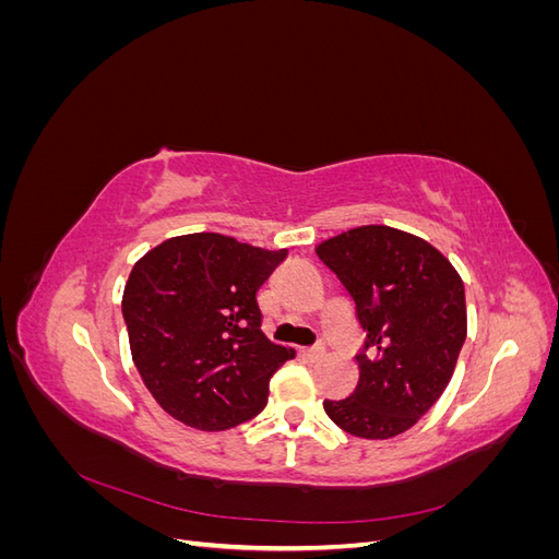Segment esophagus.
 <instances>
[{"instance_id":"esophagus-1","label":"esophagus","mask_w":559,"mask_h":559,"mask_svg":"<svg viewBox=\"0 0 559 559\" xmlns=\"http://www.w3.org/2000/svg\"><path fill=\"white\" fill-rule=\"evenodd\" d=\"M324 354H326V349L324 347H310V349H302V357L306 359H310V361H319V359H324Z\"/></svg>"}]
</instances>
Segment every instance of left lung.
Masks as SVG:
<instances>
[{"mask_svg": "<svg viewBox=\"0 0 559 559\" xmlns=\"http://www.w3.org/2000/svg\"><path fill=\"white\" fill-rule=\"evenodd\" d=\"M352 296L364 329L359 384L324 401L343 431L386 441L441 399L466 341L464 282L427 240L389 226H359L314 247Z\"/></svg>", "mask_w": 559, "mask_h": 559, "instance_id": "8db88e82", "label": "left lung"}]
</instances>
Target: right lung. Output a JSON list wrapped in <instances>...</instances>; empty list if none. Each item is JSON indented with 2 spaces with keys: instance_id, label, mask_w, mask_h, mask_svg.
I'll use <instances>...</instances> for the list:
<instances>
[{
  "instance_id": "1",
  "label": "right lung",
  "mask_w": 559,
  "mask_h": 559,
  "mask_svg": "<svg viewBox=\"0 0 559 559\" xmlns=\"http://www.w3.org/2000/svg\"><path fill=\"white\" fill-rule=\"evenodd\" d=\"M286 259L222 233L170 238L134 263L123 292L132 361L186 427L226 431L257 417L294 349L261 331L257 292Z\"/></svg>"
}]
</instances>
